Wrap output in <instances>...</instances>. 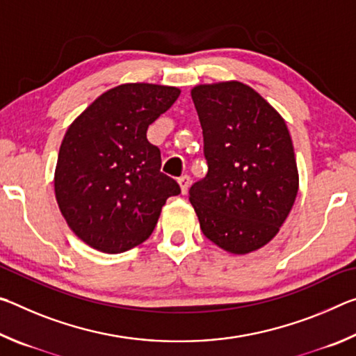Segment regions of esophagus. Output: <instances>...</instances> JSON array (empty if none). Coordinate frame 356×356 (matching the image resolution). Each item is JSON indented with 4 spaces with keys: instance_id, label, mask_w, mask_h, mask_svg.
Instances as JSON below:
<instances>
[{
    "instance_id": "1",
    "label": "esophagus",
    "mask_w": 356,
    "mask_h": 356,
    "mask_svg": "<svg viewBox=\"0 0 356 356\" xmlns=\"http://www.w3.org/2000/svg\"><path fill=\"white\" fill-rule=\"evenodd\" d=\"M179 185H180V191H182V195H186V191H188L190 185H191V179L188 176H182L179 180Z\"/></svg>"
}]
</instances>
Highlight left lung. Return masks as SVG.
<instances>
[{"label":"left lung","mask_w":356,"mask_h":356,"mask_svg":"<svg viewBox=\"0 0 356 356\" xmlns=\"http://www.w3.org/2000/svg\"><path fill=\"white\" fill-rule=\"evenodd\" d=\"M209 171L190 202L204 236L232 254L267 245L298 193V170L286 120L240 81L191 89Z\"/></svg>","instance_id":"obj_1"}]
</instances>
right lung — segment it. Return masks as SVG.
I'll list each match as a JSON object with an SVG mask.
<instances>
[{
    "mask_svg": "<svg viewBox=\"0 0 356 356\" xmlns=\"http://www.w3.org/2000/svg\"><path fill=\"white\" fill-rule=\"evenodd\" d=\"M180 89L125 83L99 95L63 138L55 170L59 210L78 238L118 254L146 242L177 182L160 171L149 125L170 110Z\"/></svg>",
    "mask_w": 356,
    "mask_h": 356,
    "instance_id": "obj_1",
    "label": "right lung"
}]
</instances>
